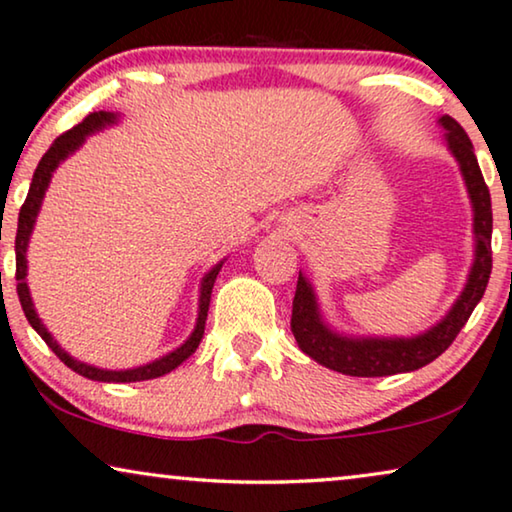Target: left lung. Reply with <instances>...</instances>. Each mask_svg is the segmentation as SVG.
<instances>
[{
  "mask_svg": "<svg viewBox=\"0 0 512 512\" xmlns=\"http://www.w3.org/2000/svg\"><path fill=\"white\" fill-rule=\"evenodd\" d=\"M440 124L445 126L447 145L461 166L475 213V262L466 288L456 299L452 311L424 335L412 339H351L327 330L320 320L316 295L306 278L299 274L295 299H292V335L306 356L330 370L349 374V377H388V374L419 370L452 346L461 327L468 323L470 313L485 295L489 274H492V196H489L466 131L447 114L440 119Z\"/></svg>",
  "mask_w": 512,
  "mask_h": 512,
  "instance_id": "obj_1",
  "label": "left lung"
}]
</instances>
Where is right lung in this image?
Instances as JSON below:
<instances>
[{
    "mask_svg": "<svg viewBox=\"0 0 512 512\" xmlns=\"http://www.w3.org/2000/svg\"><path fill=\"white\" fill-rule=\"evenodd\" d=\"M117 119L114 114L109 112H93L88 114V117L77 124L70 131H65L60 138H56V142L49 147V152L42 156V161H39L37 170H34L32 175V185H30V192H27V199L23 203V208H20V215H18V231H16V290H18V299H20V306H23L25 311V318L30 320V325L34 330L39 332V337L44 339L46 344H49V349L56 353V356L63 360V363L74 370L81 377L86 379H95V381H145V379H156V377H163V374H168L170 370H175L177 365H182L185 360L192 356V353L199 349L201 344V337H203V330H206V318H208V306H210V292H213V285H215V278L220 274L222 269V262L213 267L203 278L201 283V299H199V320H196V327L192 332V337L187 339L185 344L180 346V349H175L173 353H168V356H163L159 360H154V363L149 365H142V367H135V370H124V372H112V370H98V367L93 365H86V363H79V360H74L72 356H67V353L60 349L56 344V339H53L49 332H46V327L42 320H39L37 311H34L32 306V297H30V290H27V283H25V276H27V260H25V250H27V241H30V234H32V227H34V220H37V213L39 208H42V199L46 194V187H49L51 182V175L53 170L58 168V163L67 159L74 149H79L81 142L86 140V135H91L93 131H98V128L112 124V121Z\"/></svg>",
    "mask_w": 512,
    "mask_h": 512,
    "instance_id": "1",
    "label": "right lung"
}]
</instances>
